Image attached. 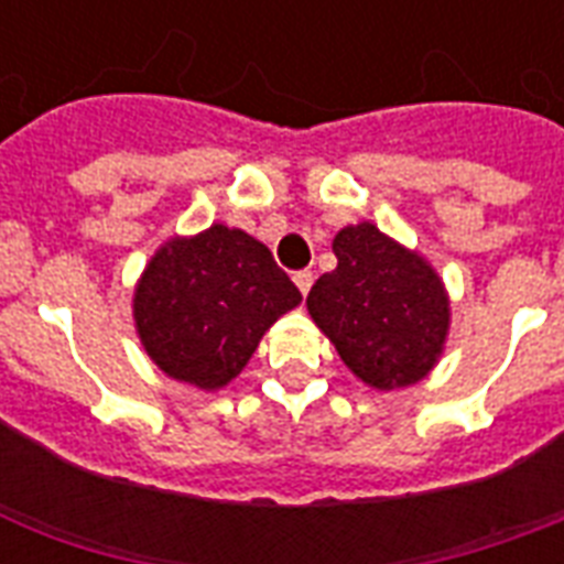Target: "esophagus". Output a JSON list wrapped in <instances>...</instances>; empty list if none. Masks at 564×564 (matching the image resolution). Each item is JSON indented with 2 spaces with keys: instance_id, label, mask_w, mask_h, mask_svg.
Instances as JSON below:
<instances>
[{
  "instance_id": "esophagus-1",
  "label": "esophagus",
  "mask_w": 564,
  "mask_h": 564,
  "mask_svg": "<svg viewBox=\"0 0 564 564\" xmlns=\"http://www.w3.org/2000/svg\"><path fill=\"white\" fill-rule=\"evenodd\" d=\"M292 281H295V286H299L301 295H307L310 286H313V272H307V269H304V272H295L292 274Z\"/></svg>"
}]
</instances>
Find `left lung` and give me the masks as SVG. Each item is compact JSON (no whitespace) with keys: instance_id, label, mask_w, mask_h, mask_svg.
Instances as JSON below:
<instances>
[{"instance_id":"1","label":"left lung","mask_w":564,"mask_h":564,"mask_svg":"<svg viewBox=\"0 0 564 564\" xmlns=\"http://www.w3.org/2000/svg\"><path fill=\"white\" fill-rule=\"evenodd\" d=\"M336 269L322 274L307 310L343 362L375 389L419 383L436 366L451 304L433 265L371 225L334 239Z\"/></svg>"}]
</instances>
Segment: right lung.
<instances>
[{"label":"right lung","mask_w":564,"mask_h":564,"mask_svg":"<svg viewBox=\"0 0 564 564\" xmlns=\"http://www.w3.org/2000/svg\"><path fill=\"white\" fill-rule=\"evenodd\" d=\"M301 292L246 230L210 225L152 257L134 292L140 343L181 383L221 389L246 369L263 334Z\"/></svg>","instance_id":"1"}]
</instances>
